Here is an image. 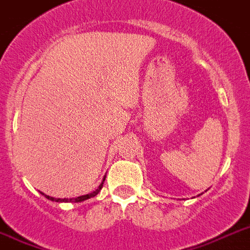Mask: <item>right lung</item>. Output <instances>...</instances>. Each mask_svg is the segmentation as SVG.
<instances>
[{
    "instance_id": "1",
    "label": "right lung",
    "mask_w": 250,
    "mask_h": 250,
    "mask_svg": "<svg viewBox=\"0 0 250 250\" xmlns=\"http://www.w3.org/2000/svg\"><path fill=\"white\" fill-rule=\"evenodd\" d=\"M102 186H104V182H102V184L100 185V188H97L95 191H93V193L86 194V195H83V197L72 198V199H65V198H64V199H60V198H59V199H56V198L49 197V195H45V198H47V199H49V201H55V202H83V201H86V199H89V198H91V197H95V195H97V194H98L101 191V188H102Z\"/></svg>"
}]
</instances>
